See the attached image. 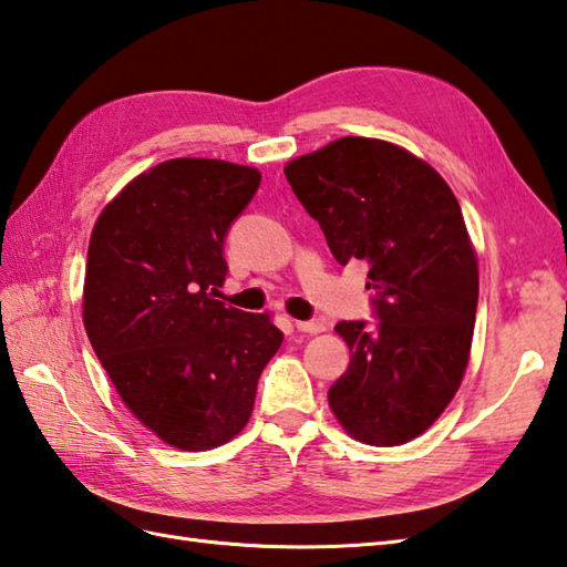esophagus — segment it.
<instances>
[{"instance_id":"esophagus-1","label":"esophagus","mask_w":567,"mask_h":567,"mask_svg":"<svg viewBox=\"0 0 567 567\" xmlns=\"http://www.w3.org/2000/svg\"><path fill=\"white\" fill-rule=\"evenodd\" d=\"M295 329L302 331V333H321L327 329V323L321 319H309V321H295Z\"/></svg>"}]
</instances>
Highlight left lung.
Here are the masks:
<instances>
[{"mask_svg": "<svg viewBox=\"0 0 567 567\" xmlns=\"http://www.w3.org/2000/svg\"><path fill=\"white\" fill-rule=\"evenodd\" d=\"M333 258L370 265L372 317L339 321L351 365L329 404L353 439L400 445L461 388L477 311V260L461 204L424 161L346 136L285 167Z\"/></svg>", "mask_w": 567, "mask_h": 567, "instance_id": "left-lung-1", "label": "left lung"}]
</instances>
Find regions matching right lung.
<instances>
[{
    "label": "right lung",
    "instance_id": "right-lung-1",
    "mask_svg": "<svg viewBox=\"0 0 567 567\" xmlns=\"http://www.w3.org/2000/svg\"><path fill=\"white\" fill-rule=\"evenodd\" d=\"M258 185L256 167L165 161L126 185L94 224L84 331L124 404L175 449L231 441L282 343L265 315L214 299L228 272L226 234Z\"/></svg>",
    "mask_w": 567,
    "mask_h": 567
}]
</instances>
